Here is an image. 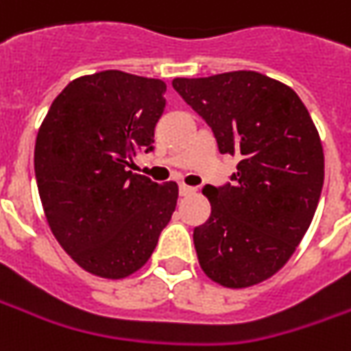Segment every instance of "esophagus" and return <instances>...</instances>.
<instances>
[{
    "label": "esophagus",
    "mask_w": 351,
    "mask_h": 351,
    "mask_svg": "<svg viewBox=\"0 0 351 351\" xmlns=\"http://www.w3.org/2000/svg\"><path fill=\"white\" fill-rule=\"evenodd\" d=\"M178 190H180V195H192V194H195V188H192V186L180 184V186H178Z\"/></svg>",
    "instance_id": "esophagus-1"
}]
</instances>
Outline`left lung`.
<instances>
[{
	"instance_id": "1",
	"label": "left lung",
	"mask_w": 351,
	"mask_h": 351,
	"mask_svg": "<svg viewBox=\"0 0 351 351\" xmlns=\"http://www.w3.org/2000/svg\"><path fill=\"white\" fill-rule=\"evenodd\" d=\"M206 119L221 154L238 157L232 184H207L206 225L194 228L199 267L226 288L259 285L286 265L313 221L325 180L323 145L290 86L256 71L175 78Z\"/></svg>"
}]
</instances>
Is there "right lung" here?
I'll return each mask as SVG.
<instances>
[{
    "mask_svg": "<svg viewBox=\"0 0 351 351\" xmlns=\"http://www.w3.org/2000/svg\"><path fill=\"white\" fill-rule=\"evenodd\" d=\"M167 84L101 71L75 78L38 130L34 171L45 219L76 265L119 280L147 263L178 199L176 182L128 171L154 149Z\"/></svg>",
    "mask_w": 351,
    "mask_h": 351,
    "instance_id": "1",
    "label": "right lung"
}]
</instances>
